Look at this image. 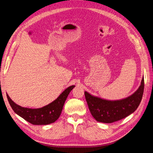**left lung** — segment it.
Wrapping results in <instances>:
<instances>
[{"label":"left lung","mask_w":153,"mask_h":153,"mask_svg":"<svg viewBox=\"0 0 153 153\" xmlns=\"http://www.w3.org/2000/svg\"><path fill=\"white\" fill-rule=\"evenodd\" d=\"M144 79L131 96L119 101H107L93 97L84 92L85 98L92 116L99 122L111 123L123 119L136 110L144 93Z\"/></svg>","instance_id":"obj_1"}]
</instances>
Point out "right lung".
I'll return each instance as SVG.
<instances>
[{
    "instance_id": "right-lung-1",
    "label": "right lung",
    "mask_w": 153,
    "mask_h": 153,
    "mask_svg": "<svg viewBox=\"0 0 153 153\" xmlns=\"http://www.w3.org/2000/svg\"><path fill=\"white\" fill-rule=\"evenodd\" d=\"M74 87L75 86L68 87L55 101L44 107L37 109L21 107L14 103L8 94H7V97L11 108L17 114L33 125H44L54 123L59 118L65 100Z\"/></svg>"
}]
</instances>
